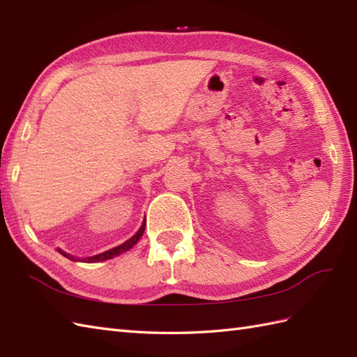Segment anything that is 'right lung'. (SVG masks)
<instances>
[{
  "label": "right lung",
  "mask_w": 357,
  "mask_h": 357,
  "mask_svg": "<svg viewBox=\"0 0 357 357\" xmlns=\"http://www.w3.org/2000/svg\"><path fill=\"white\" fill-rule=\"evenodd\" d=\"M144 230H146V222H144L142 225H141V229L136 231V234H133V236L128 239V241H126L124 244H121V245H118V247H115V248H112V250H107V252H104V253H100V255H95V256H92V257H86L84 259V262H100V261H105V259H112V257H115V256H118V255H121V253H124V252H127V250H130L136 242L139 241V238L142 236V233H144ZM58 252L61 253L63 256H66V257H69L70 261H78L77 257H73V256H70V255H67V253H64L63 250H59L58 248Z\"/></svg>",
  "instance_id": "add662e5"
}]
</instances>
